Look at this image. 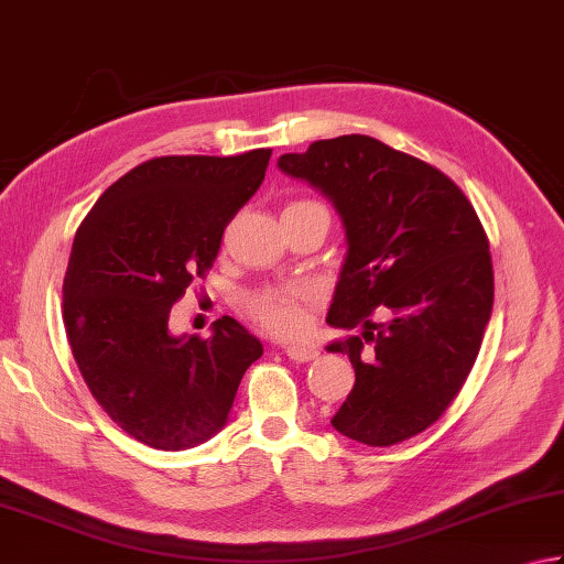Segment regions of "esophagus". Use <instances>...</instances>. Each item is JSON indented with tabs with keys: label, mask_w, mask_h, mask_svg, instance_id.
I'll return each mask as SVG.
<instances>
[{
	"label": "esophagus",
	"mask_w": 564,
	"mask_h": 564,
	"mask_svg": "<svg viewBox=\"0 0 564 564\" xmlns=\"http://www.w3.org/2000/svg\"><path fill=\"white\" fill-rule=\"evenodd\" d=\"M285 355H289L295 362H311L321 352H317V347H313V345H289L285 347Z\"/></svg>",
	"instance_id": "esophagus-1"
}]
</instances>
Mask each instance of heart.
<instances>
[{
	"mask_svg": "<svg viewBox=\"0 0 564 564\" xmlns=\"http://www.w3.org/2000/svg\"><path fill=\"white\" fill-rule=\"evenodd\" d=\"M308 204V202H295ZM308 289H271L251 299V313L275 335H299L308 325Z\"/></svg>",
	"mask_w": 564,
	"mask_h": 564,
	"instance_id": "1",
	"label": "heart"
}]
</instances>
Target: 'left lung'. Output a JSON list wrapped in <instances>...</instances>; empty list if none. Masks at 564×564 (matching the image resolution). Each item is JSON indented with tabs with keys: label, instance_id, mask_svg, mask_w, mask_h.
Wrapping results in <instances>:
<instances>
[{
	"label": "left lung",
	"instance_id": "1",
	"mask_svg": "<svg viewBox=\"0 0 564 564\" xmlns=\"http://www.w3.org/2000/svg\"><path fill=\"white\" fill-rule=\"evenodd\" d=\"M279 170L330 199L345 231L327 325L362 333L327 345L355 367L330 424L367 446L416 436L464 387L494 311L476 209L444 172L370 135L317 140ZM375 307L387 324L369 321Z\"/></svg>",
	"mask_w": 564,
	"mask_h": 564
}]
</instances>
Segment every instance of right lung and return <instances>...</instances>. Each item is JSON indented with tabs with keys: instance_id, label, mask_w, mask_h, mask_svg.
I'll return each mask as SVG.
<instances>
[{
	"instance_id": "obj_1",
	"label": "right lung",
	"mask_w": 564,
	"mask_h": 564,
	"mask_svg": "<svg viewBox=\"0 0 564 564\" xmlns=\"http://www.w3.org/2000/svg\"><path fill=\"white\" fill-rule=\"evenodd\" d=\"M271 150L172 155L100 194L70 247L64 323L80 375L122 432L160 452L199 446L229 422L263 345L224 315L212 335H172L170 308L204 279L224 227L261 187Z\"/></svg>"
}]
</instances>
